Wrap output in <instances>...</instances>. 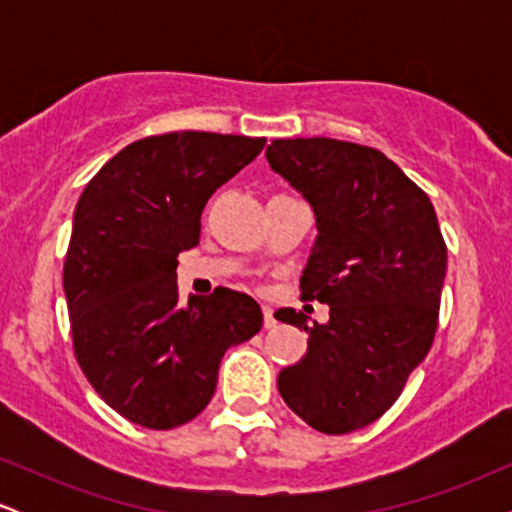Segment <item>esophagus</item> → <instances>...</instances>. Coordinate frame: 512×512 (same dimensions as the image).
Here are the masks:
<instances>
[{
	"label": "esophagus",
	"mask_w": 512,
	"mask_h": 512,
	"mask_svg": "<svg viewBox=\"0 0 512 512\" xmlns=\"http://www.w3.org/2000/svg\"><path fill=\"white\" fill-rule=\"evenodd\" d=\"M262 313H264V327H267V330H272V327H276L274 313H272V308H269V305H264Z\"/></svg>",
	"instance_id": "1"
}]
</instances>
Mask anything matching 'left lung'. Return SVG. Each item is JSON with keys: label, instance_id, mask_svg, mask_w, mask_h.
Here are the masks:
<instances>
[{"label": "left lung", "instance_id": "1", "mask_svg": "<svg viewBox=\"0 0 512 512\" xmlns=\"http://www.w3.org/2000/svg\"><path fill=\"white\" fill-rule=\"evenodd\" d=\"M267 161L315 214L301 298L330 305L313 327L301 310L274 313L308 332V351L276 387L305 424L342 436L380 419L426 358L448 250L426 192L370 146L274 139Z\"/></svg>", "mask_w": 512, "mask_h": 512}]
</instances>
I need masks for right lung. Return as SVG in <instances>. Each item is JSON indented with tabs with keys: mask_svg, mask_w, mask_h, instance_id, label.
<instances>
[{
	"mask_svg": "<svg viewBox=\"0 0 512 512\" xmlns=\"http://www.w3.org/2000/svg\"><path fill=\"white\" fill-rule=\"evenodd\" d=\"M264 137L168 132L125 146L74 209L64 296L74 354L108 407L154 431L209 404L228 346L248 342L262 310L248 293L178 296V255L195 248L202 209L262 151Z\"/></svg>",
	"mask_w": 512,
	"mask_h": 512,
	"instance_id": "1",
	"label": "right lung"
}]
</instances>
